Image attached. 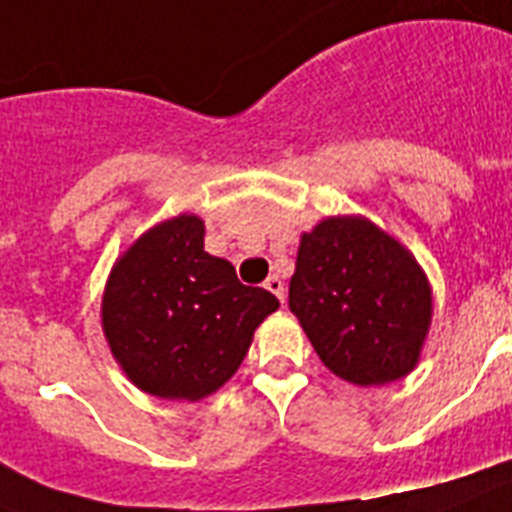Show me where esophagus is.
<instances>
[{"mask_svg":"<svg viewBox=\"0 0 512 512\" xmlns=\"http://www.w3.org/2000/svg\"><path fill=\"white\" fill-rule=\"evenodd\" d=\"M264 287H266V290H269V293L277 295V298H280V303H285V298H287V293H285V282H282L280 277H277V274H272V277H266Z\"/></svg>","mask_w":512,"mask_h":512,"instance_id":"obj_1","label":"esophagus"}]
</instances>
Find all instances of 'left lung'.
<instances>
[{
  "instance_id": "left-lung-1",
  "label": "left lung",
  "mask_w": 512,
  "mask_h": 512,
  "mask_svg": "<svg viewBox=\"0 0 512 512\" xmlns=\"http://www.w3.org/2000/svg\"><path fill=\"white\" fill-rule=\"evenodd\" d=\"M287 306L324 366L361 387L405 377L432 322L421 266L363 217H329L303 235Z\"/></svg>"
}]
</instances>
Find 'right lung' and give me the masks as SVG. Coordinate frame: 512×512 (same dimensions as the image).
<instances>
[{"instance_id": "add662e5", "label": "right lung", "mask_w": 512, "mask_h": 512, "mask_svg": "<svg viewBox=\"0 0 512 512\" xmlns=\"http://www.w3.org/2000/svg\"><path fill=\"white\" fill-rule=\"evenodd\" d=\"M280 301L204 251V222L180 214L135 240L109 277L104 332L143 392L201 400L238 371L253 329Z\"/></svg>"}]
</instances>
